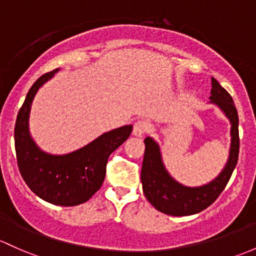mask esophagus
<instances>
[{
	"instance_id": "esophagus-1",
	"label": "esophagus",
	"mask_w": 256,
	"mask_h": 256,
	"mask_svg": "<svg viewBox=\"0 0 256 256\" xmlns=\"http://www.w3.org/2000/svg\"><path fill=\"white\" fill-rule=\"evenodd\" d=\"M150 130V124L146 120H140L134 125L132 135L136 137H142Z\"/></svg>"
}]
</instances>
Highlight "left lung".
Wrapping results in <instances>:
<instances>
[{
	"instance_id": "8db88e82",
	"label": "left lung",
	"mask_w": 256,
	"mask_h": 256,
	"mask_svg": "<svg viewBox=\"0 0 256 256\" xmlns=\"http://www.w3.org/2000/svg\"><path fill=\"white\" fill-rule=\"evenodd\" d=\"M211 102L218 106L230 122V147L228 160L220 173L201 186H185L176 182L163 163L160 144L152 138H144V157L141 169L144 194L153 207L169 216H190L207 208L224 190L234 170L239 154L238 112L230 94L212 77Z\"/></svg>"
}]
</instances>
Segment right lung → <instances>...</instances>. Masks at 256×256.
Here are the masks:
<instances>
[{
	"label": "right lung",
	"instance_id": "1",
	"mask_svg": "<svg viewBox=\"0 0 256 256\" xmlns=\"http://www.w3.org/2000/svg\"><path fill=\"white\" fill-rule=\"evenodd\" d=\"M58 70L42 74L26 94L16 121V153L22 176L36 196L52 205L77 206L100 189L108 158L128 138L132 125L102 134L86 146L66 154H51L40 150L29 131L32 104L39 88Z\"/></svg>",
	"mask_w": 256,
	"mask_h": 256
}]
</instances>
